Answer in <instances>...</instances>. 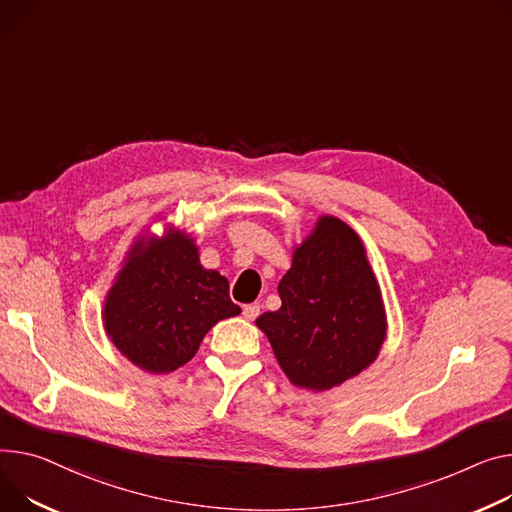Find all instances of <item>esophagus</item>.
<instances>
[{"instance_id": "34e87169", "label": "esophagus", "mask_w": 512, "mask_h": 512, "mask_svg": "<svg viewBox=\"0 0 512 512\" xmlns=\"http://www.w3.org/2000/svg\"><path fill=\"white\" fill-rule=\"evenodd\" d=\"M259 313H261V306L259 304H245L243 306V317L247 321H255L259 317Z\"/></svg>"}]
</instances>
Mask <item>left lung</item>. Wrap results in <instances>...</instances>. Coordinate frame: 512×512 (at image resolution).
<instances>
[{
  "label": "left lung",
  "instance_id": "left-lung-1",
  "mask_svg": "<svg viewBox=\"0 0 512 512\" xmlns=\"http://www.w3.org/2000/svg\"><path fill=\"white\" fill-rule=\"evenodd\" d=\"M282 306L257 317L292 385L329 391L379 358L387 315L377 276L352 226L321 216L292 251Z\"/></svg>",
  "mask_w": 512,
  "mask_h": 512
}]
</instances>
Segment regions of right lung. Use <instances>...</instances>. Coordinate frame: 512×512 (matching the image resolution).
I'll return each instance as SVG.
<instances>
[{
  "label": "right lung",
  "instance_id": "add662e5",
  "mask_svg": "<svg viewBox=\"0 0 512 512\" xmlns=\"http://www.w3.org/2000/svg\"><path fill=\"white\" fill-rule=\"evenodd\" d=\"M241 306L228 296V280L199 261L195 238L166 226L131 243L102 306V325L113 346L138 368L173 372L189 362L201 339Z\"/></svg>",
  "mask_w": 512,
  "mask_h": 512
}]
</instances>
